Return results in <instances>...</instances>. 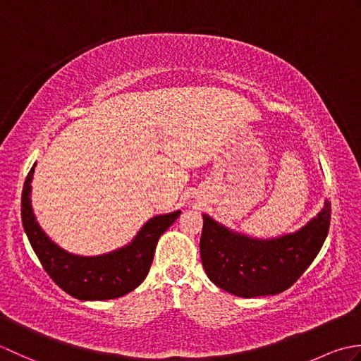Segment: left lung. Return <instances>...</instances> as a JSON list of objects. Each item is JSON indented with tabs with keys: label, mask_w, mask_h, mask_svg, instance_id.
<instances>
[{
	"label": "left lung",
	"mask_w": 361,
	"mask_h": 361,
	"mask_svg": "<svg viewBox=\"0 0 361 361\" xmlns=\"http://www.w3.org/2000/svg\"><path fill=\"white\" fill-rule=\"evenodd\" d=\"M331 225V202L307 225L271 240L251 239L203 214L202 264L221 290L242 298L278 295L293 286L317 257Z\"/></svg>",
	"instance_id": "1"
}]
</instances>
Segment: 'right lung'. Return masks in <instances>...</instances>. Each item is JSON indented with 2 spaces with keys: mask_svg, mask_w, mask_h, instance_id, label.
I'll return each instance as SVG.
<instances>
[{
  "mask_svg": "<svg viewBox=\"0 0 361 361\" xmlns=\"http://www.w3.org/2000/svg\"><path fill=\"white\" fill-rule=\"evenodd\" d=\"M34 167L35 164L23 186L21 220L30 247L49 278L68 295L82 301L114 299L135 290L150 270L161 234L178 219L181 211L150 219L124 248L93 257L75 256L54 243L37 224L30 204Z\"/></svg>",
  "mask_w": 361,
  "mask_h": 361,
  "instance_id": "right-lung-1",
  "label": "right lung"
}]
</instances>
